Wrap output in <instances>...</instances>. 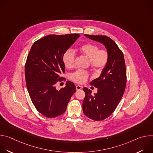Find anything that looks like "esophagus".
<instances>
[{"label":"esophagus","mask_w":153,"mask_h":153,"mask_svg":"<svg viewBox=\"0 0 153 153\" xmlns=\"http://www.w3.org/2000/svg\"><path fill=\"white\" fill-rule=\"evenodd\" d=\"M76 90H77V91H78V90H82V86H80V85H77V86H76Z\"/></svg>","instance_id":"34e87169"}]
</instances>
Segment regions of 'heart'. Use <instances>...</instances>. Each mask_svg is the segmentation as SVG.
Listing matches in <instances>:
<instances>
[{
	"label": "heart",
	"mask_w": 153,
	"mask_h": 153,
	"mask_svg": "<svg viewBox=\"0 0 153 153\" xmlns=\"http://www.w3.org/2000/svg\"><path fill=\"white\" fill-rule=\"evenodd\" d=\"M79 52L89 59V63L93 69L97 71H102L109 59V54L105 49H99V47L93 43H85L78 48ZM63 62L67 68H71L75 64L76 54L70 49L67 50L63 54ZM89 77L88 71L79 70L70 75V79L75 83L82 84L85 83Z\"/></svg>",
	"instance_id": "b5f03b06"
}]
</instances>
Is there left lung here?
Returning a JSON list of instances; mask_svg holds the SVG:
<instances>
[{
  "instance_id": "obj_1",
  "label": "left lung",
  "mask_w": 153,
  "mask_h": 153,
  "mask_svg": "<svg viewBox=\"0 0 153 153\" xmlns=\"http://www.w3.org/2000/svg\"><path fill=\"white\" fill-rule=\"evenodd\" d=\"M85 36L102 43L109 54L108 63L100 77L90 83L98 88L97 93L92 95L90 90L86 87L83 88L85 93L82 104L84 114L92 120L100 121L115 111L123 95L126 83V65L122 50L111 38L106 36Z\"/></svg>"
}]
</instances>
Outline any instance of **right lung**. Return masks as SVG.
I'll use <instances>...</instances> for the list:
<instances>
[{"label": "right lung", "instance_id": "1", "mask_svg": "<svg viewBox=\"0 0 153 153\" xmlns=\"http://www.w3.org/2000/svg\"><path fill=\"white\" fill-rule=\"evenodd\" d=\"M79 37L78 34L46 36L33 43L27 56V90L36 110L47 118L63 114L76 92V86L70 81L59 91L55 86L65 79L60 76L65 73L63 54Z\"/></svg>", "mask_w": 153, "mask_h": 153}]
</instances>
